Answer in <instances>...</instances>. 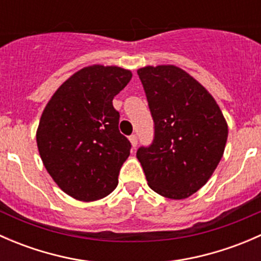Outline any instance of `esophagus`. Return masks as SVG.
<instances>
[{"instance_id":"34e87169","label":"esophagus","mask_w":261,"mask_h":261,"mask_svg":"<svg viewBox=\"0 0 261 261\" xmlns=\"http://www.w3.org/2000/svg\"><path fill=\"white\" fill-rule=\"evenodd\" d=\"M128 140H130L131 146H133L134 149H135L136 145H138V136H136V135H131L130 138H128Z\"/></svg>"}]
</instances>
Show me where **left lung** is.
<instances>
[{"instance_id":"8db88e82","label":"left lung","mask_w":261,"mask_h":261,"mask_svg":"<svg viewBox=\"0 0 261 261\" xmlns=\"http://www.w3.org/2000/svg\"><path fill=\"white\" fill-rule=\"evenodd\" d=\"M138 74L155 136L136 156L152 191L165 198H188L208 181L223 156L225 116L212 94L177 65H146Z\"/></svg>"}]
</instances>
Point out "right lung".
Returning a JSON list of instances; mask_svg holds the SVG:
<instances>
[{
    "label": "right lung",
    "mask_w": 261,
    "mask_h": 261,
    "mask_svg": "<svg viewBox=\"0 0 261 261\" xmlns=\"http://www.w3.org/2000/svg\"><path fill=\"white\" fill-rule=\"evenodd\" d=\"M133 78L131 70L93 64L70 75L46 103L36 130L43 164L57 186L82 202L109 196L130 155L118 130L112 99Z\"/></svg>",
    "instance_id": "obj_1"
}]
</instances>
